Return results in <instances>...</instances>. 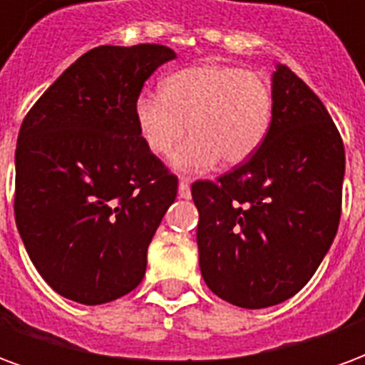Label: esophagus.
<instances>
[{"label":"esophagus","mask_w":365,"mask_h":365,"mask_svg":"<svg viewBox=\"0 0 365 365\" xmlns=\"http://www.w3.org/2000/svg\"><path fill=\"white\" fill-rule=\"evenodd\" d=\"M178 193H180V197H182V199H190L191 197L190 178H185V175H182V178H180V187H178Z\"/></svg>","instance_id":"34e87169"}]
</instances>
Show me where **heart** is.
I'll list each match as a JSON object with an SVG mask.
<instances>
[{
	"label": "heart",
	"mask_w": 365,
	"mask_h": 365,
	"mask_svg": "<svg viewBox=\"0 0 365 365\" xmlns=\"http://www.w3.org/2000/svg\"><path fill=\"white\" fill-rule=\"evenodd\" d=\"M136 133L154 156L172 154L180 172H205L221 160L238 166L268 136L274 93L260 74L237 66L201 64L178 70L160 83V96L140 93L133 103Z\"/></svg>",
	"instance_id": "1"
}]
</instances>
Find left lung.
Instances as JSON below:
<instances>
[{"instance_id":"8db88e82","label":"left lung","mask_w":365,"mask_h":365,"mask_svg":"<svg viewBox=\"0 0 365 365\" xmlns=\"http://www.w3.org/2000/svg\"><path fill=\"white\" fill-rule=\"evenodd\" d=\"M274 119L252 158L195 182L199 268L232 305L266 309L313 277L336 237L344 144L313 90L289 68L272 76Z\"/></svg>"}]
</instances>
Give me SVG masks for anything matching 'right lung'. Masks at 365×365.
<instances>
[{"instance_id": "right-lung-1", "label": "right lung", "mask_w": 365, "mask_h": 365, "mask_svg": "<svg viewBox=\"0 0 365 365\" xmlns=\"http://www.w3.org/2000/svg\"><path fill=\"white\" fill-rule=\"evenodd\" d=\"M162 44L97 46L44 91L15 150V221L31 262L62 297L101 305L143 282L146 250L178 178L136 133L133 103Z\"/></svg>"}]
</instances>
